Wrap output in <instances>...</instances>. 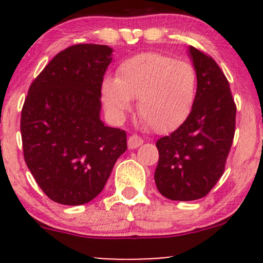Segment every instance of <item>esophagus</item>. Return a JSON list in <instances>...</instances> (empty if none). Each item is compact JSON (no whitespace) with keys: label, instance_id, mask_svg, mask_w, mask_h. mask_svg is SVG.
Returning <instances> with one entry per match:
<instances>
[{"label":"esophagus","instance_id":"obj_1","mask_svg":"<svg viewBox=\"0 0 263 263\" xmlns=\"http://www.w3.org/2000/svg\"><path fill=\"white\" fill-rule=\"evenodd\" d=\"M127 143H128V148L135 149V148H138V147L143 144V140H142L140 136L132 135L128 137Z\"/></svg>","mask_w":263,"mask_h":263}]
</instances>
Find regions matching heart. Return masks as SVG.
<instances>
[{"label":"heart","mask_w":263,"mask_h":263,"mask_svg":"<svg viewBox=\"0 0 263 263\" xmlns=\"http://www.w3.org/2000/svg\"><path fill=\"white\" fill-rule=\"evenodd\" d=\"M197 73L192 64L148 52L123 60L116 79L102 84V99L111 114L122 117L138 99L140 119L156 132L182 126L194 106Z\"/></svg>","instance_id":"obj_1"}]
</instances>
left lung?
<instances>
[{"label": "left lung", "instance_id": "obj_1", "mask_svg": "<svg viewBox=\"0 0 263 263\" xmlns=\"http://www.w3.org/2000/svg\"><path fill=\"white\" fill-rule=\"evenodd\" d=\"M197 71V96L185 122L156 146L157 189L171 200L204 198L225 171L236 123V105L226 77L210 55L189 47Z\"/></svg>", "mask_w": 263, "mask_h": 263}]
</instances>
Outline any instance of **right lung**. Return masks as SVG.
Masks as SVG:
<instances>
[{
  "mask_svg": "<svg viewBox=\"0 0 263 263\" xmlns=\"http://www.w3.org/2000/svg\"><path fill=\"white\" fill-rule=\"evenodd\" d=\"M111 53L107 45H71L29 86L21 114L23 156L35 182L55 203L81 205L98 197L127 149L126 132L100 120Z\"/></svg>",
  "mask_w": 263,
  "mask_h": 263,
  "instance_id": "obj_1",
  "label": "right lung"
}]
</instances>
